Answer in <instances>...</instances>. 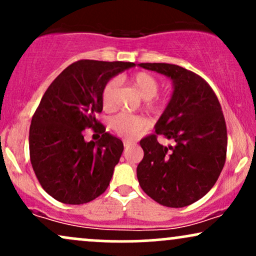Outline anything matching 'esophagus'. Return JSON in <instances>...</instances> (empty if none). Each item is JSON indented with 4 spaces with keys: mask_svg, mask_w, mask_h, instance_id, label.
Wrapping results in <instances>:
<instances>
[{
    "mask_svg": "<svg viewBox=\"0 0 256 256\" xmlns=\"http://www.w3.org/2000/svg\"><path fill=\"white\" fill-rule=\"evenodd\" d=\"M124 146L125 148H130L131 146H134V143L130 142V140H124Z\"/></svg>",
    "mask_w": 256,
    "mask_h": 256,
    "instance_id": "1",
    "label": "esophagus"
}]
</instances>
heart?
Here are the masks:
<instances>
[{
  "instance_id": "b5f03b06",
  "label": "heart",
  "mask_w": 256,
  "mask_h": 256,
  "mask_svg": "<svg viewBox=\"0 0 256 256\" xmlns=\"http://www.w3.org/2000/svg\"><path fill=\"white\" fill-rule=\"evenodd\" d=\"M130 84L136 89L143 98H146V107L152 113H161L165 108V101L156 98V94L160 89V82L156 77L149 72H137L130 78ZM118 88L119 80L112 78L104 84L102 89L101 98L102 104L106 110H113L116 107L118 101ZM112 128L116 134L126 140H134L143 130L148 128L149 122L144 116H130L126 113H120L114 116L110 122Z\"/></svg>"
}]
</instances>
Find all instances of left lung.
<instances>
[{
  "label": "left lung",
  "mask_w": 256,
  "mask_h": 256,
  "mask_svg": "<svg viewBox=\"0 0 256 256\" xmlns=\"http://www.w3.org/2000/svg\"><path fill=\"white\" fill-rule=\"evenodd\" d=\"M173 82L172 98L155 125V134L140 140L144 156L137 166L140 188L166 207L198 201L218 180L225 165L228 131L219 100L198 74L171 64H140ZM173 139L165 147L157 134Z\"/></svg>",
  "instance_id": "obj_1"
}]
</instances>
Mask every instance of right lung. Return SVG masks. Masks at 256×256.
I'll return each instance as SVG.
<instances>
[{
    "label": "right lung",
    "instance_id": "obj_1",
    "mask_svg": "<svg viewBox=\"0 0 256 256\" xmlns=\"http://www.w3.org/2000/svg\"><path fill=\"white\" fill-rule=\"evenodd\" d=\"M134 66L122 61L79 60L44 92L32 116L28 146L34 174L52 198L66 204H83L108 188L124 144L106 132L96 114L104 108V84ZM85 128L102 132V138L85 142Z\"/></svg>",
    "mask_w": 256,
    "mask_h": 256
}]
</instances>
